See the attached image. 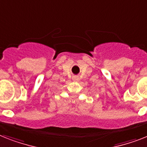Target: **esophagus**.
<instances>
[{"mask_svg": "<svg viewBox=\"0 0 147 147\" xmlns=\"http://www.w3.org/2000/svg\"><path fill=\"white\" fill-rule=\"evenodd\" d=\"M73 80L75 81V82H79L80 81V77L77 76H73Z\"/></svg>", "mask_w": 147, "mask_h": 147, "instance_id": "obj_1", "label": "esophagus"}]
</instances>
